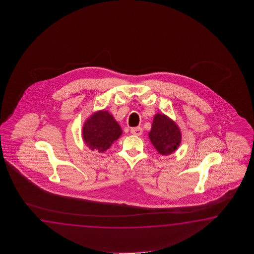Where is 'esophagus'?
I'll return each instance as SVG.
<instances>
[{
    "mask_svg": "<svg viewBox=\"0 0 254 254\" xmlns=\"http://www.w3.org/2000/svg\"><path fill=\"white\" fill-rule=\"evenodd\" d=\"M130 132L133 135L140 136V135L142 134V129L140 127H134V128L130 129Z\"/></svg>",
    "mask_w": 254,
    "mask_h": 254,
    "instance_id": "34e87169",
    "label": "esophagus"
}]
</instances>
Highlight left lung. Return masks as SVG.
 Instances as JSON below:
<instances>
[{"mask_svg":"<svg viewBox=\"0 0 254 254\" xmlns=\"http://www.w3.org/2000/svg\"><path fill=\"white\" fill-rule=\"evenodd\" d=\"M149 137L151 143L162 155H169L176 151L182 135L178 126L164 114H156Z\"/></svg>","mask_w":254,"mask_h":254,"instance_id":"1","label":"left lung"}]
</instances>
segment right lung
<instances>
[{
	"mask_svg": "<svg viewBox=\"0 0 254 254\" xmlns=\"http://www.w3.org/2000/svg\"><path fill=\"white\" fill-rule=\"evenodd\" d=\"M122 134V129L114 116L108 112H99L87 120L82 129V137L86 145L103 152Z\"/></svg>",
	"mask_w": 254,
	"mask_h": 254,
	"instance_id": "right-lung-1",
	"label": "right lung"
}]
</instances>
